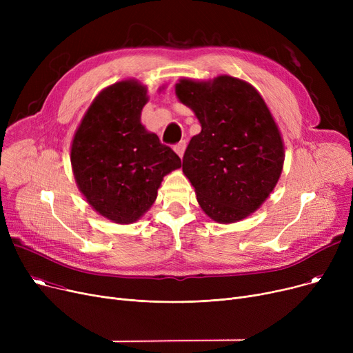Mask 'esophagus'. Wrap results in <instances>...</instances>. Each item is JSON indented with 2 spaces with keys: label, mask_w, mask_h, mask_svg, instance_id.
Returning a JSON list of instances; mask_svg holds the SVG:
<instances>
[{
  "label": "esophagus",
  "mask_w": 353,
  "mask_h": 353,
  "mask_svg": "<svg viewBox=\"0 0 353 353\" xmlns=\"http://www.w3.org/2000/svg\"><path fill=\"white\" fill-rule=\"evenodd\" d=\"M186 145H188L186 140H181L180 143H177V144L174 145V152H176L180 157H183V153H184V150H186Z\"/></svg>",
  "instance_id": "1"
}]
</instances>
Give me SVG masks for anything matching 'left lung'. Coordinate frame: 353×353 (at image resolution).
I'll list each match as a JSON object with an SVG mask.
<instances>
[{"instance_id":"obj_1","label":"left lung","mask_w":353,"mask_h":353,"mask_svg":"<svg viewBox=\"0 0 353 353\" xmlns=\"http://www.w3.org/2000/svg\"><path fill=\"white\" fill-rule=\"evenodd\" d=\"M176 94L201 124L183 156L200 208L217 223L245 219L268 199L283 169V141L266 103L254 87L230 76L183 79Z\"/></svg>"}]
</instances>
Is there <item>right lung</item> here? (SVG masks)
<instances>
[{"instance_id": "obj_1", "label": "right lung", "mask_w": 353, "mask_h": 353, "mask_svg": "<svg viewBox=\"0 0 353 353\" xmlns=\"http://www.w3.org/2000/svg\"><path fill=\"white\" fill-rule=\"evenodd\" d=\"M147 90L134 80L103 90L74 134L71 165L80 192L116 223L139 220L157 197L163 177L180 157L140 123Z\"/></svg>"}]
</instances>
